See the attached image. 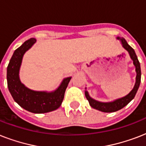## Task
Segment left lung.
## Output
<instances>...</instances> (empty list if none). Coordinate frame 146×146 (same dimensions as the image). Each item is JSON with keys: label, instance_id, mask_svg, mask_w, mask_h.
<instances>
[{"label": "left lung", "instance_id": "obj_1", "mask_svg": "<svg viewBox=\"0 0 146 146\" xmlns=\"http://www.w3.org/2000/svg\"><path fill=\"white\" fill-rule=\"evenodd\" d=\"M117 39L120 41L121 44H122L123 48L129 53V57L132 59V60L133 61V65L136 67V82H135V85H134L133 89H132L128 95H127L124 97L120 98H117V99L113 100L112 102H102L93 99L92 98L89 96L88 91L86 90L85 91V96L86 97L87 100L89 101L90 106L92 108H93L96 109V110H98V111H102V112H105V113H111V112H115L117 111H119V110L122 109L123 108H124L126 105L129 104L136 96L141 82L140 64L139 62V60L137 58L136 53H135V50H133V48L132 47L129 46L127 41L123 38L117 37Z\"/></svg>", "mask_w": 146, "mask_h": 146}]
</instances>
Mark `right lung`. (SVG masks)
<instances>
[{"label": "right lung", "instance_id": "1", "mask_svg": "<svg viewBox=\"0 0 146 146\" xmlns=\"http://www.w3.org/2000/svg\"><path fill=\"white\" fill-rule=\"evenodd\" d=\"M36 42L30 38L15 50L8 64L7 80L8 89L14 101L26 111L34 113H44L57 109L62 104L66 89L72 77L64 78L54 91H34L22 83L19 70L24 54Z\"/></svg>", "mask_w": 146, "mask_h": 146}]
</instances>
